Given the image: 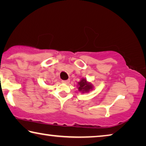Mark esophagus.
<instances>
[{
	"instance_id": "esophagus-1",
	"label": "esophagus",
	"mask_w": 146,
	"mask_h": 146,
	"mask_svg": "<svg viewBox=\"0 0 146 146\" xmlns=\"http://www.w3.org/2000/svg\"><path fill=\"white\" fill-rule=\"evenodd\" d=\"M70 80H62V82L64 84H68L70 83Z\"/></svg>"
}]
</instances>
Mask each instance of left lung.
<instances>
[{"instance_id":"1","label":"left lung","mask_w":146,"mask_h":146,"mask_svg":"<svg viewBox=\"0 0 146 146\" xmlns=\"http://www.w3.org/2000/svg\"><path fill=\"white\" fill-rule=\"evenodd\" d=\"M93 86L91 82H89L86 78H82L80 82H78V91L81 93H88L90 91L92 90Z\"/></svg>"}]
</instances>
